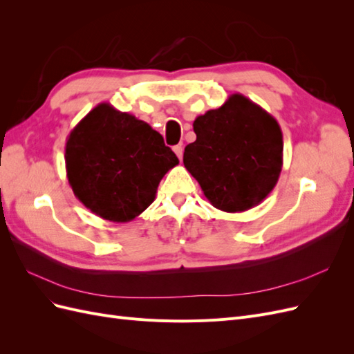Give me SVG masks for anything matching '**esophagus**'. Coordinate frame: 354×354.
<instances>
[{"mask_svg":"<svg viewBox=\"0 0 354 354\" xmlns=\"http://www.w3.org/2000/svg\"><path fill=\"white\" fill-rule=\"evenodd\" d=\"M173 151H174V153L177 155V158L181 160V158H183V146H181V145H177V146H174V147H173Z\"/></svg>","mask_w":354,"mask_h":354,"instance_id":"esophagus-1","label":"esophagus"}]
</instances>
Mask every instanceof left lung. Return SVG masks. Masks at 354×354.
<instances>
[{
  "instance_id": "8db88e82",
  "label": "left lung",
  "mask_w": 354,
  "mask_h": 354,
  "mask_svg": "<svg viewBox=\"0 0 354 354\" xmlns=\"http://www.w3.org/2000/svg\"><path fill=\"white\" fill-rule=\"evenodd\" d=\"M194 131L183 164L212 207L242 212L267 198L283 164L282 131L269 112L234 93L198 116Z\"/></svg>"
}]
</instances>
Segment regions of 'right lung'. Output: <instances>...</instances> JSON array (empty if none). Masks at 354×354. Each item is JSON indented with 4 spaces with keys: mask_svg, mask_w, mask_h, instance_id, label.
I'll return each instance as SVG.
<instances>
[{
    "mask_svg": "<svg viewBox=\"0 0 354 354\" xmlns=\"http://www.w3.org/2000/svg\"><path fill=\"white\" fill-rule=\"evenodd\" d=\"M69 185L95 216L136 218L155 201L159 181L178 164L164 138L145 121L100 103L68 136Z\"/></svg>",
    "mask_w": 354,
    "mask_h": 354,
    "instance_id": "add662e5",
    "label": "right lung"
}]
</instances>
